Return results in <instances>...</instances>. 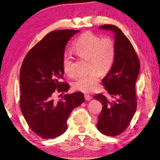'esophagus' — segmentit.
<instances>
[{
	"mask_svg": "<svg viewBox=\"0 0 160 160\" xmlns=\"http://www.w3.org/2000/svg\"><path fill=\"white\" fill-rule=\"evenodd\" d=\"M84 98L87 101H90L92 99V97L91 95H89L88 94H84Z\"/></svg>",
	"mask_w": 160,
	"mask_h": 160,
	"instance_id": "34e87169",
	"label": "esophagus"
}]
</instances>
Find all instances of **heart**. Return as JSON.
Masks as SVG:
<instances>
[{
  "instance_id": "b5f03b06",
  "label": "heart",
  "mask_w": 160,
  "mask_h": 160,
  "mask_svg": "<svg viewBox=\"0 0 160 160\" xmlns=\"http://www.w3.org/2000/svg\"><path fill=\"white\" fill-rule=\"evenodd\" d=\"M73 50L79 57L89 59L91 69L78 76L73 82L76 90L84 92L92 91L101 78V73L108 72L112 68L116 56V44L111 37L101 38L92 32L82 34L73 42ZM63 69L68 76L74 77L76 72L71 52H65L62 61Z\"/></svg>"
}]
</instances>
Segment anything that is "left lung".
I'll use <instances>...</instances> for the list:
<instances>
[{
	"label": "left lung",
	"mask_w": 160,
	"mask_h": 160,
	"mask_svg": "<svg viewBox=\"0 0 160 160\" xmlns=\"http://www.w3.org/2000/svg\"><path fill=\"white\" fill-rule=\"evenodd\" d=\"M99 28L113 32L116 56L109 73L102 80L112 99L102 94L93 97L103 105L97 127L102 134L116 137L128 128L136 112L135 84L140 62L132 44L120 28L109 24Z\"/></svg>",
	"instance_id": "left-lung-1"
}]
</instances>
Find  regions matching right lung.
Here are the masks:
<instances>
[{"instance_id":"obj_1","label":"right lung","mask_w":160,"mask_h":160,"mask_svg":"<svg viewBox=\"0 0 160 160\" xmlns=\"http://www.w3.org/2000/svg\"><path fill=\"white\" fill-rule=\"evenodd\" d=\"M78 32L61 30L48 33L28 52L20 69V108L31 130L42 138L63 134L72 110L84 101L80 92L54 99L57 92L64 93L69 88L61 81L63 56L68 41Z\"/></svg>"}]
</instances>
